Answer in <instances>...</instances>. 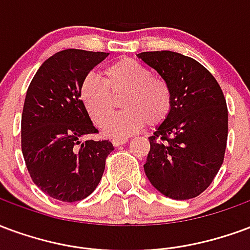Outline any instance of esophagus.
Segmentation results:
<instances>
[{
    "instance_id": "1",
    "label": "esophagus",
    "mask_w": 250,
    "mask_h": 250,
    "mask_svg": "<svg viewBox=\"0 0 250 250\" xmlns=\"http://www.w3.org/2000/svg\"><path fill=\"white\" fill-rule=\"evenodd\" d=\"M127 143V138H113L112 144L114 146H120V145H123V144Z\"/></svg>"
}]
</instances>
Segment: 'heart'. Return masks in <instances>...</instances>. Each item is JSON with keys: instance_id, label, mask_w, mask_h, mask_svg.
I'll list each match as a JSON object with an SVG mask.
<instances>
[{"instance_id": "1", "label": "heart", "mask_w": 250, "mask_h": 250, "mask_svg": "<svg viewBox=\"0 0 250 250\" xmlns=\"http://www.w3.org/2000/svg\"><path fill=\"white\" fill-rule=\"evenodd\" d=\"M121 95L124 110L112 116L115 98ZM80 100L94 123L100 126L105 123L104 133L110 137L133 134L146 123L157 126L167 120L173 105L169 83L133 58H123L107 66L105 81L93 73L85 76L80 85Z\"/></svg>"}]
</instances>
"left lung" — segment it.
Instances as JSON below:
<instances>
[{
    "label": "left lung",
    "mask_w": 250,
    "mask_h": 250,
    "mask_svg": "<svg viewBox=\"0 0 250 250\" xmlns=\"http://www.w3.org/2000/svg\"><path fill=\"white\" fill-rule=\"evenodd\" d=\"M172 89V110L149 137L144 170L173 200L197 197L216 177L228 140V107L221 87L200 62L169 50L137 54Z\"/></svg>",
    "instance_id": "8db88e82"
}]
</instances>
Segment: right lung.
<instances>
[{
  "mask_svg": "<svg viewBox=\"0 0 250 250\" xmlns=\"http://www.w3.org/2000/svg\"><path fill=\"white\" fill-rule=\"evenodd\" d=\"M109 53L66 49L49 57L29 85L21 147L33 183L63 202L86 198L101 181L113 145L98 133L80 100V85Z\"/></svg>",
  "mask_w": 250,
  "mask_h": 250,
  "instance_id": "add662e5",
  "label": "right lung"
}]
</instances>
